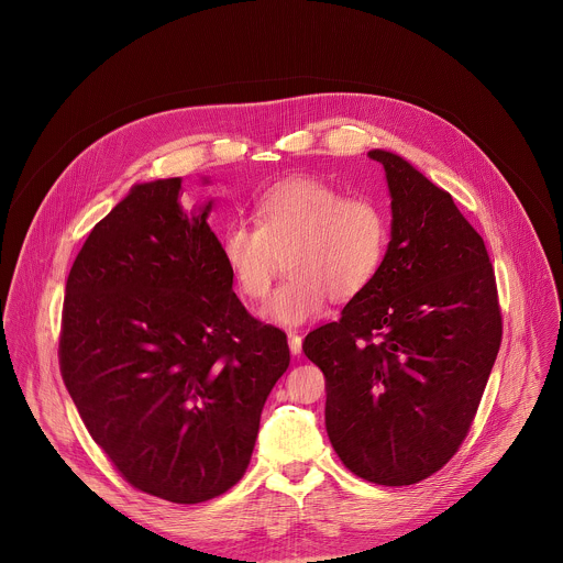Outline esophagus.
I'll list each match as a JSON object with an SVG mask.
<instances>
[{
  "mask_svg": "<svg viewBox=\"0 0 563 563\" xmlns=\"http://www.w3.org/2000/svg\"><path fill=\"white\" fill-rule=\"evenodd\" d=\"M288 344H290V353H292V355H301V351H303V340H301L299 333L290 331V333H288Z\"/></svg>",
  "mask_w": 563,
  "mask_h": 563,
  "instance_id": "esophagus-1",
  "label": "esophagus"
}]
</instances>
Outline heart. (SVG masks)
Masks as SVG:
<instances>
[{"label": "heart", "instance_id": "b5f03b06", "mask_svg": "<svg viewBox=\"0 0 563 563\" xmlns=\"http://www.w3.org/2000/svg\"><path fill=\"white\" fill-rule=\"evenodd\" d=\"M253 212L255 223L225 228L221 257L253 301L268 295L286 260L290 273L264 306L268 321L308 322L329 297H360L384 268L390 219L375 199L349 197L317 177H290L262 192Z\"/></svg>", "mask_w": 563, "mask_h": 563}]
</instances>
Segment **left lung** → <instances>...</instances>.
I'll use <instances>...</instances> for the list:
<instances>
[{
	"label": "left lung",
	"instance_id": "left-lung-1",
	"mask_svg": "<svg viewBox=\"0 0 563 563\" xmlns=\"http://www.w3.org/2000/svg\"><path fill=\"white\" fill-rule=\"evenodd\" d=\"M368 156L393 199L388 255L303 351L324 375V427L342 464L366 482L411 485L464 442L503 321L487 249L453 197L397 154Z\"/></svg>",
	"mask_w": 563,
	"mask_h": 563
}]
</instances>
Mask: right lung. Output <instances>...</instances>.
<instances>
[{
  "label": "right lung",
  "instance_id": "1",
  "mask_svg": "<svg viewBox=\"0 0 563 563\" xmlns=\"http://www.w3.org/2000/svg\"><path fill=\"white\" fill-rule=\"evenodd\" d=\"M179 188V177L136 184L92 228L67 279L58 355L121 477L195 505L241 482L290 351L232 290L212 201L186 212Z\"/></svg>",
  "mask_w": 563,
  "mask_h": 563
}]
</instances>
